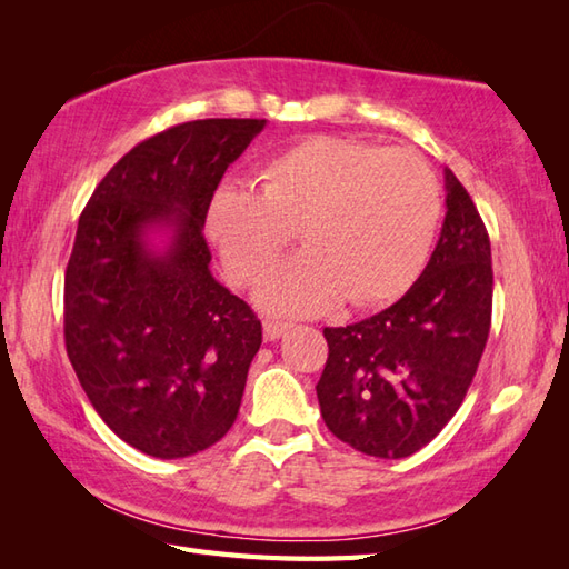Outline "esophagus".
<instances>
[{
  "mask_svg": "<svg viewBox=\"0 0 569 569\" xmlns=\"http://www.w3.org/2000/svg\"><path fill=\"white\" fill-rule=\"evenodd\" d=\"M291 328H293L291 322H283V320H266V322H263V340L273 342V340H278V337L291 330Z\"/></svg>",
  "mask_w": 569,
  "mask_h": 569,
  "instance_id": "obj_1",
  "label": "esophagus"
}]
</instances>
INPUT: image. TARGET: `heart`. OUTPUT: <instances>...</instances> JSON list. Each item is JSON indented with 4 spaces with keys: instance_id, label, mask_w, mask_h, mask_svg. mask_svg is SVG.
Listing matches in <instances>:
<instances>
[{
    "instance_id": "1",
    "label": "heart",
    "mask_w": 569,
    "mask_h": 569,
    "mask_svg": "<svg viewBox=\"0 0 569 569\" xmlns=\"http://www.w3.org/2000/svg\"><path fill=\"white\" fill-rule=\"evenodd\" d=\"M438 217V180L413 151L312 137L266 161L259 190H217L208 229L227 276L251 286L298 227L306 249L266 278L259 303L318 312L345 296L365 306L401 293L428 257Z\"/></svg>"
}]
</instances>
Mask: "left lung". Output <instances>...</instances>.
I'll use <instances>...</instances> for the list:
<instances>
[{
	"instance_id": "8db88e82",
	"label": "left lung",
	"mask_w": 569,
	"mask_h": 569,
	"mask_svg": "<svg viewBox=\"0 0 569 569\" xmlns=\"http://www.w3.org/2000/svg\"><path fill=\"white\" fill-rule=\"evenodd\" d=\"M445 222L408 293L377 316L325 328L316 386L325 426L357 452L401 459L462 406L491 328V244L469 192L445 168Z\"/></svg>"
}]
</instances>
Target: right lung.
Returning a JSON list of instances; mask_svg holds the SVG:
<instances>
[{
    "label": "right lung",
    "instance_id": "obj_1",
    "mask_svg": "<svg viewBox=\"0 0 569 569\" xmlns=\"http://www.w3.org/2000/svg\"><path fill=\"white\" fill-rule=\"evenodd\" d=\"M266 119H196L137 143L94 188L66 269V349L110 430L159 459L237 420L261 322L210 271L217 186ZM169 239L159 250L150 234Z\"/></svg>",
    "mask_w": 569,
    "mask_h": 569
}]
</instances>
